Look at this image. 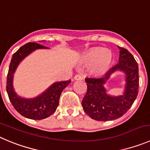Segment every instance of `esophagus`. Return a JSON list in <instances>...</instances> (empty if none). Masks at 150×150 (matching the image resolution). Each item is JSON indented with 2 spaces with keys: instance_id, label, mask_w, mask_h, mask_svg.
<instances>
[{
  "instance_id": "esophagus-1",
  "label": "esophagus",
  "mask_w": 150,
  "mask_h": 150,
  "mask_svg": "<svg viewBox=\"0 0 150 150\" xmlns=\"http://www.w3.org/2000/svg\"><path fill=\"white\" fill-rule=\"evenodd\" d=\"M75 80H81L82 79V76L80 75H75V77H74Z\"/></svg>"
}]
</instances>
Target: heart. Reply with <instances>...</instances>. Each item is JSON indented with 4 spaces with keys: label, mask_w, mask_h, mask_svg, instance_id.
Instances as JSON below:
<instances>
[{
    "label": "heart",
    "mask_w": 150,
    "mask_h": 150,
    "mask_svg": "<svg viewBox=\"0 0 150 150\" xmlns=\"http://www.w3.org/2000/svg\"><path fill=\"white\" fill-rule=\"evenodd\" d=\"M83 62L90 64L91 69L95 73H102L107 70L112 61L111 53L103 49H93L83 56Z\"/></svg>",
    "instance_id": "obj_1"
}]
</instances>
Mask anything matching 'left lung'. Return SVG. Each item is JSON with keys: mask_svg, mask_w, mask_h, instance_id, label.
I'll return each instance as SVG.
<instances>
[{"mask_svg": "<svg viewBox=\"0 0 150 150\" xmlns=\"http://www.w3.org/2000/svg\"><path fill=\"white\" fill-rule=\"evenodd\" d=\"M119 62L101 78H86L87 92L82 100L83 111L96 121H112L124 115L133 104L138 93L139 75L138 63L127 49L119 47ZM119 69L127 75L125 94L111 97L103 85L114 71Z\"/></svg>", "mask_w": 150, "mask_h": 150, "instance_id": "8db88e82", "label": "left lung"}]
</instances>
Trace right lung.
Listing matches in <instances>:
<instances>
[{
  "label": "right lung",
  "instance_id": "obj_1",
  "mask_svg": "<svg viewBox=\"0 0 150 150\" xmlns=\"http://www.w3.org/2000/svg\"><path fill=\"white\" fill-rule=\"evenodd\" d=\"M38 43L29 42L22 46L12 55L6 78V92L14 108L21 115L33 120H41L55 112L59 103V98L64 88L70 83V80L54 83L47 91L33 99H23L15 94L12 87V78L17 66L26 55L37 49H46Z\"/></svg>",
  "mask_w": 150,
  "mask_h": 150
}]
</instances>
